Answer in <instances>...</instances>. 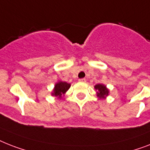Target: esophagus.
Here are the masks:
<instances>
[{"mask_svg": "<svg viewBox=\"0 0 150 150\" xmlns=\"http://www.w3.org/2000/svg\"><path fill=\"white\" fill-rule=\"evenodd\" d=\"M79 81H81V82H86V79H79Z\"/></svg>", "mask_w": 150, "mask_h": 150, "instance_id": "34e87169", "label": "esophagus"}]
</instances>
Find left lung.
Returning <instances> with one entry per match:
<instances>
[{"instance_id": "left-lung-1", "label": "left lung", "mask_w": 150, "mask_h": 150, "mask_svg": "<svg viewBox=\"0 0 150 150\" xmlns=\"http://www.w3.org/2000/svg\"><path fill=\"white\" fill-rule=\"evenodd\" d=\"M95 88L96 90H98V95L97 96H98L99 98H104L105 96H108L109 94V90L107 89L106 87L102 84H98L95 86Z\"/></svg>"}]
</instances>
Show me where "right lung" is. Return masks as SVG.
Wrapping results in <instances>:
<instances>
[{
	"mask_svg": "<svg viewBox=\"0 0 150 150\" xmlns=\"http://www.w3.org/2000/svg\"><path fill=\"white\" fill-rule=\"evenodd\" d=\"M70 86H71L70 84L67 83L65 81H59L54 86V92L52 93V95L54 96H58V98H61L62 95L64 94L69 90Z\"/></svg>",
	"mask_w": 150,
	"mask_h": 150,
	"instance_id": "right-lung-1",
	"label": "right lung"
}]
</instances>
